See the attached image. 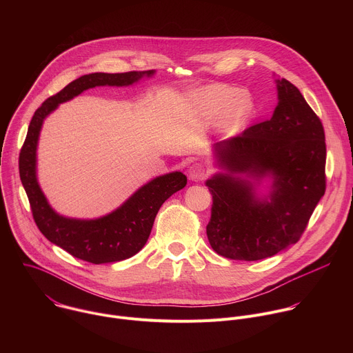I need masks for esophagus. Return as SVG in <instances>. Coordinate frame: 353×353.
<instances>
[{
  "label": "esophagus",
  "instance_id": "34e87169",
  "mask_svg": "<svg viewBox=\"0 0 353 353\" xmlns=\"http://www.w3.org/2000/svg\"><path fill=\"white\" fill-rule=\"evenodd\" d=\"M207 176H208V170L205 169V166H203L201 163H194L188 168V177L191 180L198 181V180L205 179Z\"/></svg>",
  "mask_w": 353,
  "mask_h": 353
}]
</instances>
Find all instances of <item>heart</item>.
Returning <instances> with one entry per match:
<instances>
[{
  "instance_id": "b5f03b06",
  "label": "heart",
  "mask_w": 353,
  "mask_h": 353,
  "mask_svg": "<svg viewBox=\"0 0 353 353\" xmlns=\"http://www.w3.org/2000/svg\"><path fill=\"white\" fill-rule=\"evenodd\" d=\"M192 114L203 120H211L218 114V127L229 131L240 124L251 109L250 99L228 85H210L198 89L190 97Z\"/></svg>"
}]
</instances>
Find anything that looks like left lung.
I'll list each match as a JSON object with an SVG mask.
<instances>
[{"mask_svg":"<svg viewBox=\"0 0 353 353\" xmlns=\"http://www.w3.org/2000/svg\"><path fill=\"white\" fill-rule=\"evenodd\" d=\"M270 120L214 145L223 173L207 180L212 194L207 236L218 254L257 261L299 241L325 192V135L300 90L276 79ZM272 179L268 196L256 185Z\"/></svg>","mask_w":353,"mask_h":353,"instance_id":"obj_1","label":"left lung"}]
</instances>
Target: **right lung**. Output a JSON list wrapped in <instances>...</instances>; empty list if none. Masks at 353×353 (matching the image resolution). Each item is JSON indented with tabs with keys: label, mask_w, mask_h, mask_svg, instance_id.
<instances>
[{
	"label": "right lung",
	"mask_w": 353,
	"mask_h": 353,
	"mask_svg": "<svg viewBox=\"0 0 353 353\" xmlns=\"http://www.w3.org/2000/svg\"><path fill=\"white\" fill-rule=\"evenodd\" d=\"M154 74V70H149L82 75L48 97L30 120L19 154V176L29 198L33 219L47 240L79 260L106 264L135 256L145 245L159 208L170 195L185 187L187 177L181 172H173L150 180L138 188L121 207L102 218H65L50 207L36 177V149L43 121L60 103L71 100L86 89L106 85L128 86Z\"/></svg>",
	"instance_id": "add662e5"
}]
</instances>
